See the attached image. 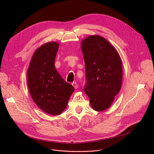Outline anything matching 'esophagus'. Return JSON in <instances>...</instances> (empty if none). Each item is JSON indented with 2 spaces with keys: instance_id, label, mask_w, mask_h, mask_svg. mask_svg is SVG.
<instances>
[{
  "instance_id": "34e87169",
  "label": "esophagus",
  "mask_w": 154,
  "mask_h": 154,
  "mask_svg": "<svg viewBox=\"0 0 154 154\" xmlns=\"http://www.w3.org/2000/svg\"><path fill=\"white\" fill-rule=\"evenodd\" d=\"M72 85L74 86V88L75 89H77V88L78 85H77V83L76 82H73V83H72Z\"/></svg>"
}]
</instances>
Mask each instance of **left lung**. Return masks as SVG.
Instances as JSON below:
<instances>
[{
  "instance_id": "left-lung-1",
  "label": "left lung",
  "mask_w": 154,
  "mask_h": 154,
  "mask_svg": "<svg viewBox=\"0 0 154 154\" xmlns=\"http://www.w3.org/2000/svg\"><path fill=\"white\" fill-rule=\"evenodd\" d=\"M86 71L83 90L91 107L102 112L111 106L119 92L122 80V60L105 38L94 35L81 42Z\"/></svg>"
}]
</instances>
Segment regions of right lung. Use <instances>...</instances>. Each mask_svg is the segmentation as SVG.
<instances>
[{
    "label": "right lung",
    "mask_w": 154,
    "mask_h": 154,
    "mask_svg": "<svg viewBox=\"0 0 154 154\" xmlns=\"http://www.w3.org/2000/svg\"><path fill=\"white\" fill-rule=\"evenodd\" d=\"M58 48L59 43L54 41L41 46L34 52L27 69V85L33 100L51 115L61 114L74 91L55 69Z\"/></svg>",
    "instance_id": "add662e5"
}]
</instances>
